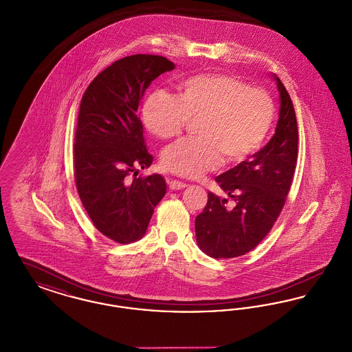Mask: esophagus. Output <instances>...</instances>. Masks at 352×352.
I'll use <instances>...</instances> for the list:
<instances>
[{
  "instance_id": "34e87169",
  "label": "esophagus",
  "mask_w": 352,
  "mask_h": 352,
  "mask_svg": "<svg viewBox=\"0 0 352 352\" xmlns=\"http://www.w3.org/2000/svg\"><path fill=\"white\" fill-rule=\"evenodd\" d=\"M187 184L184 182H179V181H170L168 182V188L170 190H182Z\"/></svg>"
}]
</instances>
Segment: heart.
Masks as SVG:
<instances>
[{
	"mask_svg": "<svg viewBox=\"0 0 352 352\" xmlns=\"http://www.w3.org/2000/svg\"><path fill=\"white\" fill-rule=\"evenodd\" d=\"M276 116L272 98L263 89L227 74H198L178 84L177 98L151 92L142 107V120L157 138L181 135L187 121L198 120L195 134L162 153L165 170L199 178L220 166L223 157L241 164L260 151Z\"/></svg>",
	"mask_w": 352,
	"mask_h": 352,
	"instance_id": "heart-1",
	"label": "heart"
}]
</instances>
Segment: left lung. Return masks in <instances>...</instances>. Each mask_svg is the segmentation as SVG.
<instances>
[{"label": "left lung", "mask_w": 352, "mask_h": 352, "mask_svg": "<svg viewBox=\"0 0 352 352\" xmlns=\"http://www.w3.org/2000/svg\"><path fill=\"white\" fill-rule=\"evenodd\" d=\"M280 92L276 133L261 151L215 178L234 201L208 192L204 210L195 219L197 243L214 258H232L252 251L272 230L284 208L298 157V128L293 101L273 75Z\"/></svg>", "instance_id": "left-lung-1"}]
</instances>
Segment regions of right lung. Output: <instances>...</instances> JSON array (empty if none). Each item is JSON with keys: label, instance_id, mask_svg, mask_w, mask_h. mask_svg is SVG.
<instances>
[{"label": "right lung", "instance_id": "right-lung-1", "mask_svg": "<svg viewBox=\"0 0 352 352\" xmlns=\"http://www.w3.org/2000/svg\"><path fill=\"white\" fill-rule=\"evenodd\" d=\"M174 67L160 55L125 56L101 71L80 101L74 145L78 194L94 226L120 244L145 234L166 194L162 175L135 178L153 162L138 107L151 82Z\"/></svg>", "mask_w": 352, "mask_h": 352}]
</instances>
